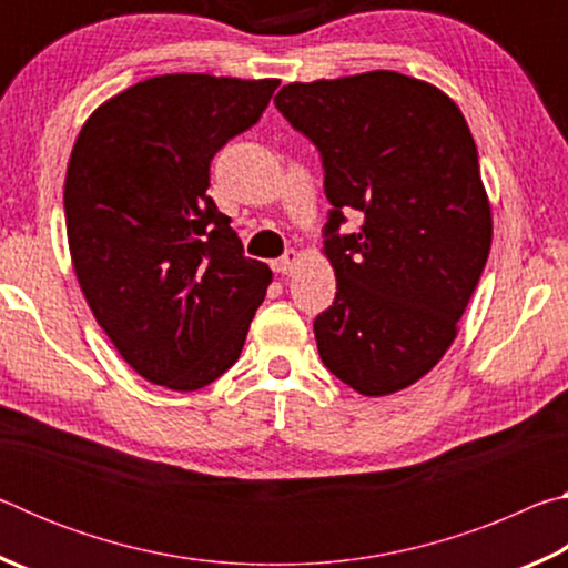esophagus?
I'll return each mask as SVG.
<instances>
[{
    "instance_id": "34e87169",
    "label": "esophagus",
    "mask_w": 568,
    "mask_h": 568,
    "mask_svg": "<svg viewBox=\"0 0 568 568\" xmlns=\"http://www.w3.org/2000/svg\"><path fill=\"white\" fill-rule=\"evenodd\" d=\"M297 261H301V255L295 253V250H287V253H283L281 257H277V261L273 263V267H275V273H281V275H291L293 271H295V265H297Z\"/></svg>"
}]
</instances>
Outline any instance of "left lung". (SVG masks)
Here are the masks:
<instances>
[{
    "mask_svg": "<svg viewBox=\"0 0 568 568\" xmlns=\"http://www.w3.org/2000/svg\"><path fill=\"white\" fill-rule=\"evenodd\" d=\"M275 108L323 162V245L338 277L313 323L321 361L363 396H388L444 358L491 250L476 142L434 84L378 70L293 82ZM364 215L341 234L344 213Z\"/></svg>",
    "mask_w": 568,
    "mask_h": 568,
    "instance_id": "1",
    "label": "left lung"
}]
</instances>
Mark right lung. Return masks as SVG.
Instances as JSON below:
<instances>
[{
  "instance_id": "right-lung-1",
  "label": "right lung",
  "mask_w": 568,
  "mask_h": 568,
  "mask_svg": "<svg viewBox=\"0 0 568 568\" xmlns=\"http://www.w3.org/2000/svg\"><path fill=\"white\" fill-rule=\"evenodd\" d=\"M277 80L162 74L84 122L64 180L77 281L142 378L197 390L240 358L273 281L207 195L210 162L261 120Z\"/></svg>"
}]
</instances>
